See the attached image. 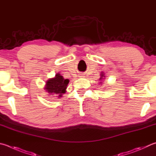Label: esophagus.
<instances>
[{"instance_id":"obj_1","label":"esophagus","mask_w":156,"mask_h":156,"mask_svg":"<svg viewBox=\"0 0 156 156\" xmlns=\"http://www.w3.org/2000/svg\"><path fill=\"white\" fill-rule=\"evenodd\" d=\"M80 77H83V75L81 74V75H80Z\"/></svg>"}]
</instances>
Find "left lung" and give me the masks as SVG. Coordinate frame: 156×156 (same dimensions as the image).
I'll list each match as a JSON object with an SVG mask.
<instances>
[{"label": "left lung", "instance_id": "8db88e82", "mask_svg": "<svg viewBox=\"0 0 156 156\" xmlns=\"http://www.w3.org/2000/svg\"><path fill=\"white\" fill-rule=\"evenodd\" d=\"M102 73H101V75H100V80H101V79H104L103 77H105V76H104V74H103V72H101ZM101 83V82H100Z\"/></svg>", "mask_w": 156, "mask_h": 156}]
</instances>
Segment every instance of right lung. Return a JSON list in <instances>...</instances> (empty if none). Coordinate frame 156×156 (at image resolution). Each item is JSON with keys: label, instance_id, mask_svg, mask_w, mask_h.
Here are the masks:
<instances>
[{"label": "right lung", "instance_id": "1", "mask_svg": "<svg viewBox=\"0 0 156 156\" xmlns=\"http://www.w3.org/2000/svg\"><path fill=\"white\" fill-rule=\"evenodd\" d=\"M69 83L68 79H65L60 73H56L55 78H50L47 80L44 89L50 95L58 96V98H60L62 97V94L66 92Z\"/></svg>", "mask_w": 156, "mask_h": 156}]
</instances>
